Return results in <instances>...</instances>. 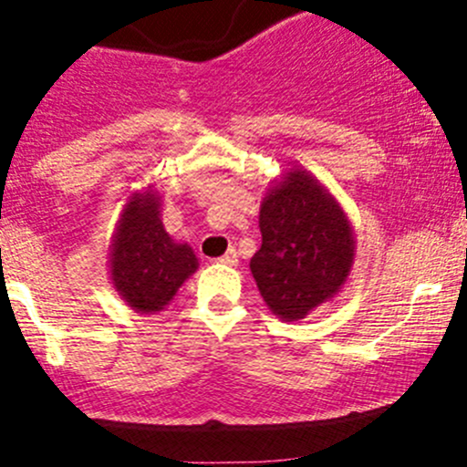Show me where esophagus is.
Listing matches in <instances>:
<instances>
[{
    "instance_id": "esophagus-1",
    "label": "esophagus",
    "mask_w": 467,
    "mask_h": 467,
    "mask_svg": "<svg viewBox=\"0 0 467 467\" xmlns=\"http://www.w3.org/2000/svg\"><path fill=\"white\" fill-rule=\"evenodd\" d=\"M219 264H225V266H234V264H237V251H234V248H230L228 253H225L223 257H219V260H216Z\"/></svg>"
}]
</instances>
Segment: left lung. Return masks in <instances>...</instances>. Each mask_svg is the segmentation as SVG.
Instances as JSON below:
<instances>
[{
  "label": "left lung",
  "instance_id": "1",
  "mask_svg": "<svg viewBox=\"0 0 467 467\" xmlns=\"http://www.w3.org/2000/svg\"><path fill=\"white\" fill-rule=\"evenodd\" d=\"M262 246L251 273L282 321H300L338 294L355 264V230L317 176L291 167L260 207Z\"/></svg>",
  "mask_w": 467,
  "mask_h": 467
}]
</instances>
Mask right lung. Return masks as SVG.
<instances>
[{"mask_svg":"<svg viewBox=\"0 0 467 467\" xmlns=\"http://www.w3.org/2000/svg\"><path fill=\"white\" fill-rule=\"evenodd\" d=\"M160 194L153 187L126 199L112 233L110 280L117 294L138 314H158L199 268L190 244H178L160 219Z\"/></svg>","mask_w":467,"mask_h":467,"instance_id":"add662e5","label":"right lung"}]
</instances>
